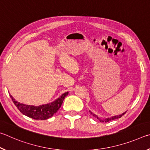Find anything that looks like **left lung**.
Here are the masks:
<instances>
[{"label": "left lung", "mask_w": 150, "mask_h": 150, "mask_svg": "<svg viewBox=\"0 0 150 150\" xmlns=\"http://www.w3.org/2000/svg\"><path fill=\"white\" fill-rule=\"evenodd\" d=\"M126 112H127V111H126ZM126 112H123V113H122L121 115H116V116H112V117H110V118H105V119H101V118H99V117H98V116H97L96 115H95L94 113H93L92 112H91V111H90V113H91V115H93V117H95L96 118H97V119H98V120H99V121H100V122H109L110 120H115V119H119V118H120V117H121L122 116H123V115H124L126 113Z\"/></svg>", "instance_id": "8db88e82"}]
</instances>
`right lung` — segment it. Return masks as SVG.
<instances>
[{
  "label": "right lung",
  "instance_id": "obj_1",
  "mask_svg": "<svg viewBox=\"0 0 150 150\" xmlns=\"http://www.w3.org/2000/svg\"><path fill=\"white\" fill-rule=\"evenodd\" d=\"M68 94V91L62 94L59 98H58L51 103L41 105L39 106L29 105L21 103L16 101L10 94V96L15 105L23 115L35 120H46L51 118L53 116L54 113H56L61 107L63 100Z\"/></svg>",
  "mask_w": 150,
  "mask_h": 150
}]
</instances>
